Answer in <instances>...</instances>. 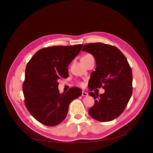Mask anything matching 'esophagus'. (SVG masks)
<instances>
[{
    "label": "esophagus",
    "mask_w": 153,
    "mask_h": 153,
    "mask_svg": "<svg viewBox=\"0 0 153 153\" xmlns=\"http://www.w3.org/2000/svg\"><path fill=\"white\" fill-rule=\"evenodd\" d=\"M88 95V94L87 92H85V91H82V96H83V97H87Z\"/></svg>",
    "instance_id": "esophagus-1"
}]
</instances>
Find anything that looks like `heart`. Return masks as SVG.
I'll return each instance as SVG.
<instances>
[{
	"label": "heart",
	"mask_w": 153,
	"mask_h": 153,
	"mask_svg": "<svg viewBox=\"0 0 153 153\" xmlns=\"http://www.w3.org/2000/svg\"><path fill=\"white\" fill-rule=\"evenodd\" d=\"M91 55H90V54H87V55H85V56H84L83 57H88V56H91Z\"/></svg>",
	"instance_id": "b5f03b06"
}]
</instances>
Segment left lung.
I'll return each instance as SVG.
<instances>
[{
	"instance_id": "1",
	"label": "left lung",
	"mask_w": 153,
	"mask_h": 153,
	"mask_svg": "<svg viewBox=\"0 0 153 153\" xmlns=\"http://www.w3.org/2000/svg\"><path fill=\"white\" fill-rule=\"evenodd\" d=\"M82 50L92 55L97 63L88 82L89 90L101 87L105 90L103 94L88 93L95 100L88 113L100 122L114 120L123 113L132 94L133 77L127 59L117 47L103 43L87 44Z\"/></svg>"
}]
</instances>
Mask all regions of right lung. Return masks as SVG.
<instances>
[{
    "label": "right lung",
    "mask_w": 153,
    "mask_h": 153,
    "mask_svg": "<svg viewBox=\"0 0 153 153\" xmlns=\"http://www.w3.org/2000/svg\"><path fill=\"white\" fill-rule=\"evenodd\" d=\"M82 44L53 46L38 50L27 63L23 91L26 107L41 124L55 126L66 118L69 103L82 92L78 87L59 94L58 80L68 77V66Z\"/></svg>",
    "instance_id": "obj_1"
}]
</instances>
